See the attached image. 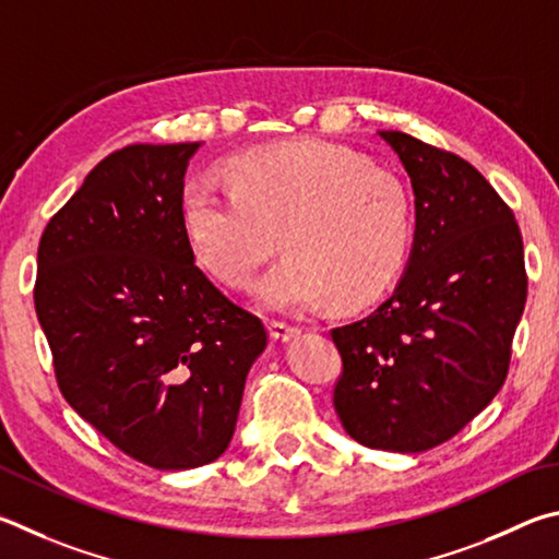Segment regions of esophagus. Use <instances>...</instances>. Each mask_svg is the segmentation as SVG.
Instances as JSON below:
<instances>
[{"instance_id": "34e87169", "label": "esophagus", "mask_w": 559, "mask_h": 559, "mask_svg": "<svg viewBox=\"0 0 559 559\" xmlns=\"http://www.w3.org/2000/svg\"><path fill=\"white\" fill-rule=\"evenodd\" d=\"M270 336L277 341V344H287V341L299 336V329L285 324V321H272V324H270Z\"/></svg>"}]
</instances>
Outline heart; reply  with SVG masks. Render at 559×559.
<instances>
[{"label":"heart","instance_id":"obj_1","mask_svg":"<svg viewBox=\"0 0 559 559\" xmlns=\"http://www.w3.org/2000/svg\"><path fill=\"white\" fill-rule=\"evenodd\" d=\"M228 189L195 179L181 223L201 267L248 289L274 250L289 254L260 285L270 311L305 314L331 299L356 309L400 277L413 248L407 186L364 154L326 142L258 146L233 156Z\"/></svg>","mask_w":559,"mask_h":559}]
</instances>
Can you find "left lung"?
I'll return each instance as SVG.
<instances>
[{
    "label": "left lung",
    "mask_w": 559,
    "mask_h": 559,
    "mask_svg": "<svg viewBox=\"0 0 559 559\" xmlns=\"http://www.w3.org/2000/svg\"><path fill=\"white\" fill-rule=\"evenodd\" d=\"M378 134L413 183L415 242L393 295L331 331L344 360L334 407L358 444L415 454L452 439L501 390L527 297L523 238L462 156Z\"/></svg>",
    "instance_id": "left-lung-1"
}]
</instances>
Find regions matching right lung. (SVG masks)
<instances>
[{
	"label": "right lung",
	"instance_id": "1",
	"mask_svg": "<svg viewBox=\"0 0 559 559\" xmlns=\"http://www.w3.org/2000/svg\"><path fill=\"white\" fill-rule=\"evenodd\" d=\"M199 146L105 156L38 242L34 305L58 388L120 452L162 472L228 449L267 346L262 321L193 264L181 195Z\"/></svg>",
	"mask_w": 559,
	"mask_h": 559
}]
</instances>
